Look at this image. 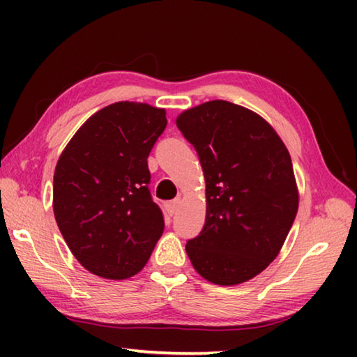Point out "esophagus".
Listing matches in <instances>:
<instances>
[{
	"instance_id": "34e87169",
	"label": "esophagus",
	"mask_w": 357,
	"mask_h": 357,
	"mask_svg": "<svg viewBox=\"0 0 357 357\" xmlns=\"http://www.w3.org/2000/svg\"><path fill=\"white\" fill-rule=\"evenodd\" d=\"M179 206H181V200H179V198H176V200H173V202L168 203V204H167V211H168V214H170V215L176 214V211L179 209Z\"/></svg>"
}]
</instances>
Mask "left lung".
<instances>
[{
  "label": "left lung",
  "instance_id": "left-lung-1",
  "mask_svg": "<svg viewBox=\"0 0 357 357\" xmlns=\"http://www.w3.org/2000/svg\"><path fill=\"white\" fill-rule=\"evenodd\" d=\"M200 155L206 222L185 244L204 280L233 287L257 277L282 250L299 206L291 157L258 113L209 100L176 118Z\"/></svg>",
  "mask_w": 357,
  "mask_h": 357
}]
</instances>
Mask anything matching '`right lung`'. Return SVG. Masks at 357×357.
<instances>
[{"label":"right lung","instance_id":"add662e5","mask_svg":"<svg viewBox=\"0 0 357 357\" xmlns=\"http://www.w3.org/2000/svg\"><path fill=\"white\" fill-rule=\"evenodd\" d=\"M165 126V108L114 102L84 121L59 155L53 214L72 255L94 275L140 273L162 236L148 155Z\"/></svg>","mask_w":357,"mask_h":357}]
</instances>
